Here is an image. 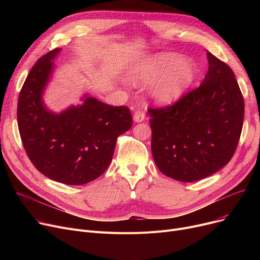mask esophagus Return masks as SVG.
I'll return each mask as SVG.
<instances>
[{
  "label": "esophagus",
  "mask_w": 260,
  "mask_h": 260,
  "mask_svg": "<svg viewBox=\"0 0 260 260\" xmlns=\"http://www.w3.org/2000/svg\"><path fill=\"white\" fill-rule=\"evenodd\" d=\"M133 119H134V121L136 123H140V122H142L145 119V114L143 112H141V111H137V112L134 114Z\"/></svg>",
  "instance_id": "1"
}]
</instances>
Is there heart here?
Segmentation results:
<instances>
[{
  "mask_svg": "<svg viewBox=\"0 0 260 260\" xmlns=\"http://www.w3.org/2000/svg\"><path fill=\"white\" fill-rule=\"evenodd\" d=\"M200 67L193 59H183L179 53L162 52L136 64L129 73L134 83L154 85L151 97L159 106L179 102L196 83Z\"/></svg>",
  "mask_w": 260,
  "mask_h": 260,
  "instance_id": "heart-1",
  "label": "heart"
}]
</instances>
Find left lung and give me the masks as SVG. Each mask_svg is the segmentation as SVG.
Here are the masks:
<instances>
[{
  "label": "left lung",
  "mask_w": 260,
  "mask_h": 260,
  "mask_svg": "<svg viewBox=\"0 0 260 260\" xmlns=\"http://www.w3.org/2000/svg\"><path fill=\"white\" fill-rule=\"evenodd\" d=\"M209 71L198 88L172 106L149 108L152 154L157 168L181 182L222 169L233 157L244 103L233 71L207 51Z\"/></svg>",
  "instance_id": "left-lung-1"
}]
</instances>
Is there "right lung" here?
<instances>
[{
  "label": "right lung",
  "mask_w": 260,
  "mask_h": 260,
  "mask_svg": "<svg viewBox=\"0 0 260 260\" xmlns=\"http://www.w3.org/2000/svg\"><path fill=\"white\" fill-rule=\"evenodd\" d=\"M56 48L41 57L27 76L18 100V126L27 156L49 179L88 183L112 161L117 138L133 124L126 106H112L85 93L79 105L54 113L43 95L54 72Z\"/></svg>",
  "instance_id": "add662e5"
}]
</instances>
